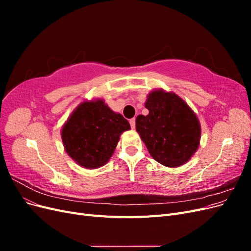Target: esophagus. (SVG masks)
Returning <instances> with one entry per match:
<instances>
[{
	"instance_id": "esophagus-1",
	"label": "esophagus",
	"mask_w": 251,
	"mask_h": 251,
	"mask_svg": "<svg viewBox=\"0 0 251 251\" xmlns=\"http://www.w3.org/2000/svg\"><path fill=\"white\" fill-rule=\"evenodd\" d=\"M130 125H131V127H132V128H135V125H136V120H135V118L130 119Z\"/></svg>"
}]
</instances>
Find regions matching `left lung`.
I'll use <instances>...</instances> for the list:
<instances>
[{"mask_svg":"<svg viewBox=\"0 0 251 251\" xmlns=\"http://www.w3.org/2000/svg\"><path fill=\"white\" fill-rule=\"evenodd\" d=\"M148 115L136 118V130L156 161L169 168L184 164L199 147L201 128L196 114L175 93L153 91Z\"/></svg>","mask_w":251,"mask_h":251,"instance_id":"8db88e82","label":"left lung"}]
</instances>
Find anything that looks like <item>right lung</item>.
<instances>
[{"label": "right lung", "mask_w": 251, "mask_h": 251, "mask_svg": "<svg viewBox=\"0 0 251 251\" xmlns=\"http://www.w3.org/2000/svg\"><path fill=\"white\" fill-rule=\"evenodd\" d=\"M130 128L128 121L103 100L85 101L67 120L62 139L68 155L79 165L96 169L109 161L120 134Z\"/></svg>", "instance_id": "add662e5"}]
</instances>
